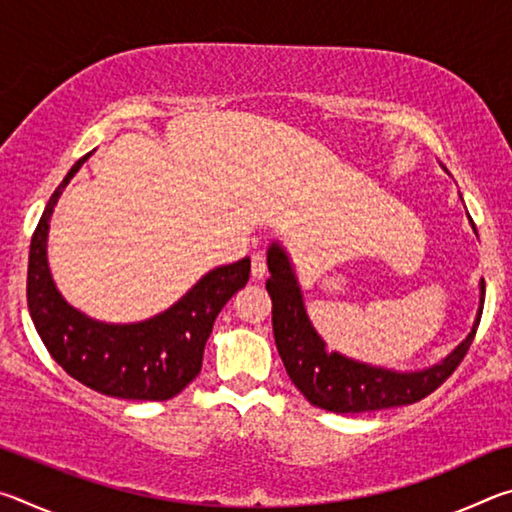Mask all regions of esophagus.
Here are the masks:
<instances>
[{"label": "esophagus", "mask_w": 512, "mask_h": 512, "mask_svg": "<svg viewBox=\"0 0 512 512\" xmlns=\"http://www.w3.org/2000/svg\"><path fill=\"white\" fill-rule=\"evenodd\" d=\"M268 266H266V257L262 253H253L250 255V273H253L255 280H262L266 275Z\"/></svg>", "instance_id": "1"}]
</instances>
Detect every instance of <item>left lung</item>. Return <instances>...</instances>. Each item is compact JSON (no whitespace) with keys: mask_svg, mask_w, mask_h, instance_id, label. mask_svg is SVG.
<instances>
[{"mask_svg":"<svg viewBox=\"0 0 512 512\" xmlns=\"http://www.w3.org/2000/svg\"><path fill=\"white\" fill-rule=\"evenodd\" d=\"M266 262L271 273L266 280V291L273 300V336L277 352L298 391L325 411L366 413L420 402L458 368V363L470 350L483 314L485 282L481 280V302L472 332L443 361L415 372L368 366V363L348 359L325 348V341L320 339L307 316L287 250L277 241L268 248Z\"/></svg>","mask_w":512,"mask_h":512,"instance_id":"left-lung-1","label":"left lung"}]
</instances>
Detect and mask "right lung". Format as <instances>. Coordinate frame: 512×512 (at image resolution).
Instances as JSON below:
<instances>
[{"mask_svg": "<svg viewBox=\"0 0 512 512\" xmlns=\"http://www.w3.org/2000/svg\"><path fill=\"white\" fill-rule=\"evenodd\" d=\"M90 155H83L69 169L33 232L27 275L29 314L58 366L92 391L119 400H171L201 372L214 320L225 302L246 287L250 259L216 266L176 305L142 323H101L67 305L49 273V219L63 189Z\"/></svg>", "mask_w": 512, "mask_h": 512, "instance_id": "1", "label": "right lung"}]
</instances>
